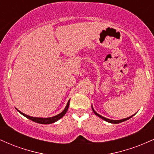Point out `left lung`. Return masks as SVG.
<instances>
[{
  "label": "left lung",
  "instance_id": "obj_1",
  "mask_svg": "<svg viewBox=\"0 0 154 154\" xmlns=\"http://www.w3.org/2000/svg\"><path fill=\"white\" fill-rule=\"evenodd\" d=\"M92 109H93V112H94V114H95V115L98 116H99L100 118H101V119H103L104 121L108 122H109V123H112V124H119V123H121V122H125V121H126V120H128V119H130V118L132 117V116H133V115H132V116H129V117H128V118H125V119H119V120H112V119H107V118L103 117V116H102L101 115H100V114H98V113L95 112V111L94 110V109H93V106H92Z\"/></svg>",
  "mask_w": 154,
  "mask_h": 154
}]
</instances>
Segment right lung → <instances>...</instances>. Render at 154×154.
<instances>
[{"label":"right lung","instance_id":"right-lung-1","mask_svg":"<svg viewBox=\"0 0 154 154\" xmlns=\"http://www.w3.org/2000/svg\"><path fill=\"white\" fill-rule=\"evenodd\" d=\"M69 101H70V100H69V101L66 104V107H65V109H63V111H62V112H61L59 114H58V115L52 116V117H48V118L33 117V116H28V115H26V114H24V113L21 112L20 111L18 110V109H17V110L21 114H22L23 116H24L25 117L27 118V119L32 120V121L35 122L39 123V124H43V125H48V124H52V123L56 122V121H58V120L61 119V118H62L63 116L65 115V114H66L67 110H68V109H69Z\"/></svg>","mask_w":154,"mask_h":154}]
</instances>
